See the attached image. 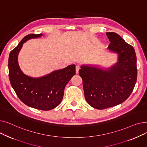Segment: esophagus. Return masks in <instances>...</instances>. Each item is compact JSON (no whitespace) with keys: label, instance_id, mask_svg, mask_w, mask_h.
<instances>
[{"label":"esophagus","instance_id":"1","mask_svg":"<svg viewBox=\"0 0 147 147\" xmlns=\"http://www.w3.org/2000/svg\"><path fill=\"white\" fill-rule=\"evenodd\" d=\"M80 66L79 65H76V73L77 74L79 73V69H80Z\"/></svg>","mask_w":147,"mask_h":147}]
</instances>
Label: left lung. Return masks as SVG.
Listing matches in <instances>:
<instances>
[{
	"mask_svg": "<svg viewBox=\"0 0 147 147\" xmlns=\"http://www.w3.org/2000/svg\"><path fill=\"white\" fill-rule=\"evenodd\" d=\"M110 51L118 54V61L108 70L82 65L84 97L92 107L103 110L117 105L129 97L137 80L136 56L132 46L117 33L107 32Z\"/></svg>",
	"mask_w": 147,
	"mask_h": 147,
	"instance_id": "8db88e82",
	"label": "left lung"
}]
</instances>
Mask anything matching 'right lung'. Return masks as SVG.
<instances>
[{
  "instance_id": "obj_1",
  "label": "right lung",
  "mask_w": 147,
  "mask_h": 147,
  "mask_svg": "<svg viewBox=\"0 0 147 147\" xmlns=\"http://www.w3.org/2000/svg\"><path fill=\"white\" fill-rule=\"evenodd\" d=\"M42 35L28 34L11 51L8 60L9 78L12 88L23 103L34 109L48 111L57 107L62 101L66 84L76 74V66L68 65L38 78L23 73L18 63V55L23 43Z\"/></svg>"
}]
</instances>
